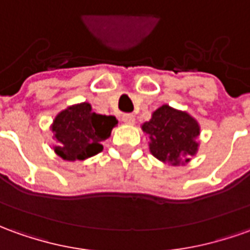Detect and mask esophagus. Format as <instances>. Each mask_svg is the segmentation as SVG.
I'll list each match as a JSON object with an SVG mask.
<instances>
[{
    "mask_svg": "<svg viewBox=\"0 0 250 250\" xmlns=\"http://www.w3.org/2000/svg\"><path fill=\"white\" fill-rule=\"evenodd\" d=\"M122 121L128 124V125H133L136 122V118L133 114H124L122 115Z\"/></svg>",
    "mask_w": 250,
    "mask_h": 250,
    "instance_id": "34e87169",
    "label": "esophagus"
}]
</instances>
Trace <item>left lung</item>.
<instances>
[{"label": "left lung", "instance_id": "8db88e82", "mask_svg": "<svg viewBox=\"0 0 250 250\" xmlns=\"http://www.w3.org/2000/svg\"><path fill=\"white\" fill-rule=\"evenodd\" d=\"M148 136L149 151L156 159L171 166L187 165L197 154L200 125L187 111L163 104L142 125Z\"/></svg>", "mask_w": 250, "mask_h": 250}]
</instances>
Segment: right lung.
<instances>
[{
  "label": "right lung",
  "instance_id": "add662e5",
  "mask_svg": "<svg viewBox=\"0 0 250 250\" xmlns=\"http://www.w3.org/2000/svg\"><path fill=\"white\" fill-rule=\"evenodd\" d=\"M117 124L114 115L96 114L89 103L72 104L60 111L50 126L57 143L54 152L63 161L88 159L102 151V142Z\"/></svg>",
  "mask_w": 250,
  "mask_h": 250
}]
</instances>
